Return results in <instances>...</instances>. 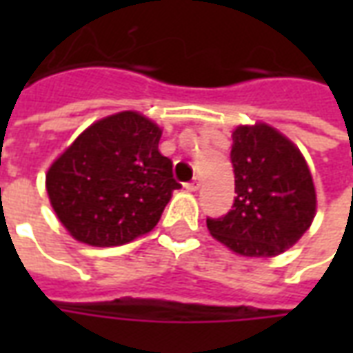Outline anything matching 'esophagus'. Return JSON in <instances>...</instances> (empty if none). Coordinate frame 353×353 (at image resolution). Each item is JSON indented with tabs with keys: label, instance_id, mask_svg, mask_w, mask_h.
Returning a JSON list of instances; mask_svg holds the SVG:
<instances>
[{
	"label": "esophagus",
	"instance_id": "obj_1",
	"mask_svg": "<svg viewBox=\"0 0 353 353\" xmlns=\"http://www.w3.org/2000/svg\"><path fill=\"white\" fill-rule=\"evenodd\" d=\"M200 185H202V179H200L199 176H194L191 183H187V189H189V191H199Z\"/></svg>",
	"mask_w": 353,
	"mask_h": 353
}]
</instances>
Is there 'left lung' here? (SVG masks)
Segmentation results:
<instances>
[{"instance_id":"left-lung-1","label":"left lung","mask_w":353,"mask_h":353,"mask_svg":"<svg viewBox=\"0 0 353 353\" xmlns=\"http://www.w3.org/2000/svg\"><path fill=\"white\" fill-rule=\"evenodd\" d=\"M234 202L208 217L210 232L245 257H272L303 236L316 215V191L301 151L266 124L232 134Z\"/></svg>"}]
</instances>
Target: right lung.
I'll return each mask as SVG.
<instances>
[{"mask_svg": "<svg viewBox=\"0 0 353 353\" xmlns=\"http://www.w3.org/2000/svg\"><path fill=\"white\" fill-rule=\"evenodd\" d=\"M162 132L134 111L105 117L68 147L47 172V192L73 238L123 245L161 219L174 189L172 161L159 151Z\"/></svg>", "mask_w": 353, "mask_h": 353, "instance_id": "add662e5", "label": "right lung"}]
</instances>
